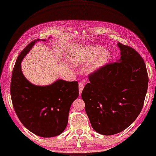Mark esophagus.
<instances>
[{"instance_id":"34e87169","label":"esophagus","mask_w":156,"mask_h":156,"mask_svg":"<svg viewBox=\"0 0 156 156\" xmlns=\"http://www.w3.org/2000/svg\"><path fill=\"white\" fill-rule=\"evenodd\" d=\"M84 87V84L83 82L80 81L79 83V95L80 96H81V94L82 93V91H83Z\"/></svg>"}]
</instances>
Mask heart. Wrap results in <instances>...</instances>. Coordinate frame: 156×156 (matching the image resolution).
Instances as JSON below:
<instances>
[{"label": "heart", "mask_w": 156, "mask_h": 156, "mask_svg": "<svg viewBox=\"0 0 156 156\" xmlns=\"http://www.w3.org/2000/svg\"><path fill=\"white\" fill-rule=\"evenodd\" d=\"M94 58L88 67L89 73L95 72L106 65L111 58V53L107 49L103 50L102 46L91 45L74 53L71 62L74 66H80Z\"/></svg>", "instance_id": "heart-1"}]
</instances>
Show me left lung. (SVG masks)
<instances>
[{
	"mask_svg": "<svg viewBox=\"0 0 156 156\" xmlns=\"http://www.w3.org/2000/svg\"><path fill=\"white\" fill-rule=\"evenodd\" d=\"M120 58L89 75L82 92L85 111L92 128L112 135L124 131L142 110L148 77L141 56L120 43Z\"/></svg>",
	"mask_w": 156,
	"mask_h": 156,
	"instance_id": "8db88e82",
	"label": "left lung"
}]
</instances>
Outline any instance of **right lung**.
Returning a JSON list of instances; mask_svg holds the SVG:
<instances>
[{"label":"right lung","mask_w":156,"mask_h":156,"mask_svg":"<svg viewBox=\"0 0 156 156\" xmlns=\"http://www.w3.org/2000/svg\"><path fill=\"white\" fill-rule=\"evenodd\" d=\"M39 41L46 40L32 41L18 56L12 72L10 94L14 110L23 126L36 135L53 137L62 133L67 126L71 105L79 96V85L77 81L62 79L46 86L35 85L28 81L21 64Z\"/></svg>","instance_id":"1"}]
</instances>
